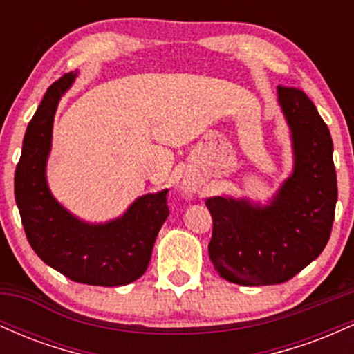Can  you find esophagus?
<instances>
[{
	"mask_svg": "<svg viewBox=\"0 0 354 354\" xmlns=\"http://www.w3.org/2000/svg\"><path fill=\"white\" fill-rule=\"evenodd\" d=\"M181 189L185 191V194H189V193H193V191H194V185H193V183H189V181H185V183H183Z\"/></svg>",
	"mask_w": 354,
	"mask_h": 354,
	"instance_id": "1",
	"label": "esophagus"
}]
</instances>
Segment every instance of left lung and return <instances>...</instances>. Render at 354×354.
Masks as SVG:
<instances>
[{
    "mask_svg": "<svg viewBox=\"0 0 354 354\" xmlns=\"http://www.w3.org/2000/svg\"><path fill=\"white\" fill-rule=\"evenodd\" d=\"M291 133L293 171L268 205L248 198L206 200L213 218L208 245L221 278L243 286L279 284L321 254L331 234L338 188L333 140L301 89L278 86Z\"/></svg>",
    "mask_w": 354,
    "mask_h": 354,
    "instance_id": "1",
    "label": "left lung"
}]
</instances>
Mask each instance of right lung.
Returning a JSON list of instances; mask_svg holds the SVG:
<instances>
[{
	"mask_svg": "<svg viewBox=\"0 0 354 354\" xmlns=\"http://www.w3.org/2000/svg\"><path fill=\"white\" fill-rule=\"evenodd\" d=\"M78 71L66 73L48 88L26 128L15 173V198L35 253L71 281L93 286H124L143 276L161 226L169 216L166 193L136 198L121 216L88 223L53 196L46 180L53 121L59 100Z\"/></svg>",
	"mask_w": 354,
	"mask_h": 354,
	"instance_id": "add662e5",
	"label": "right lung"
}]
</instances>
